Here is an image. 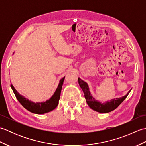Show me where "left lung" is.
Returning a JSON list of instances; mask_svg holds the SVG:
<instances>
[{"instance_id": "8db88e82", "label": "left lung", "mask_w": 146, "mask_h": 146, "mask_svg": "<svg viewBox=\"0 0 146 146\" xmlns=\"http://www.w3.org/2000/svg\"><path fill=\"white\" fill-rule=\"evenodd\" d=\"M78 83L80 87L82 88L83 93H84V96L86 103L88 104L89 107L92 109L96 111H98L99 113H108L114 110L125 100L130 92H131V90L129 91L127 94L122 97L111 99L110 101H107L105 103H102V102L96 100L95 98L92 97L90 92L89 90V87L87 83L83 81L80 78H78Z\"/></svg>"}]
</instances>
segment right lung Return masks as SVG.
I'll use <instances>...</instances> for the list:
<instances>
[{"label": "right lung", "instance_id": "1", "mask_svg": "<svg viewBox=\"0 0 146 146\" xmlns=\"http://www.w3.org/2000/svg\"><path fill=\"white\" fill-rule=\"evenodd\" d=\"M64 78L65 76L60 80L58 88L51 98L44 102H39V103H35L33 102L29 101L28 99H26L23 96L19 94L16 90L14 88L13 85H11V86L18 101L26 109L34 113L43 114L53 110L58 106Z\"/></svg>", "mask_w": 146, "mask_h": 146}]
</instances>
